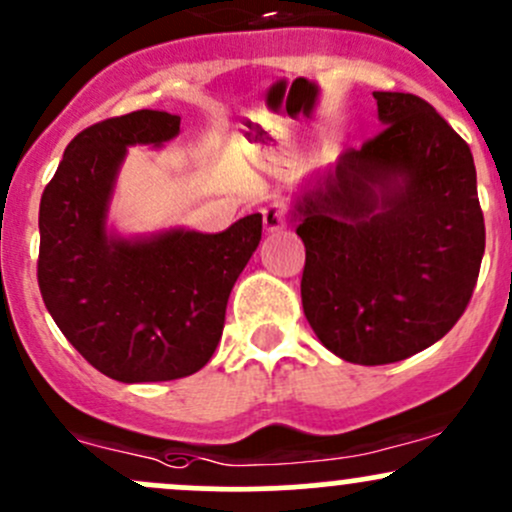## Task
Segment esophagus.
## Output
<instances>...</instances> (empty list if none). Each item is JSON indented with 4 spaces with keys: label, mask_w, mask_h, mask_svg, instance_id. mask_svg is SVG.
<instances>
[{
    "label": "esophagus",
    "mask_w": 512,
    "mask_h": 512,
    "mask_svg": "<svg viewBox=\"0 0 512 512\" xmlns=\"http://www.w3.org/2000/svg\"><path fill=\"white\" fill-rule=\"evenodd\" d=\"M261 214L266 232H278V229H283L285 224H288V207H285L283 202H268L261 210Z\"/></svg>",
    "instance_id": "34e87169"
}]
</instances>
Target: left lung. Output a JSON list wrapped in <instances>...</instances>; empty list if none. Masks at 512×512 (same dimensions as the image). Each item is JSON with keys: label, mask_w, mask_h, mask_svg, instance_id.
Returning a JSON list of instances; mask_svg holds the SVG:
<instances>
[{"label": "left lung", "mask_w": 512, "mask_h": 512, "mask_svg": "<svg viewBox=\"0 0 512 512\" xmlns=\"http://www.w3.org/2000/svg\"><path fill=\"white\" fill-rule=\"evenodd\" d=\"M383 129L307 190V322L332 354L395 364L432 346L474 295L486 224L471 148L408 92H373Z\"/></svg>", "instance_id": "1"}]
</instances>
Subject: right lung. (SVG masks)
<instances>
[{
	"instance_id": "right-lung-1",
	"label": "right lung",
	"mask_w": 512,
	"mask_h": 512,
	"mask_svg": "<svg viewBox=\"0 0 512 512\" xmlns=\"http://www.w3.org/2000/svg\"><path fill=\"white\" fill-rule=\"evenodd\" d=\"M180 117L139 112L82 129L38 210V288L82 359L122 383L192 376L222 339L229 293L261 241V214L227 232L126 241L104 229L126 146H161Z\"/></svg>"
}]
</instances>
